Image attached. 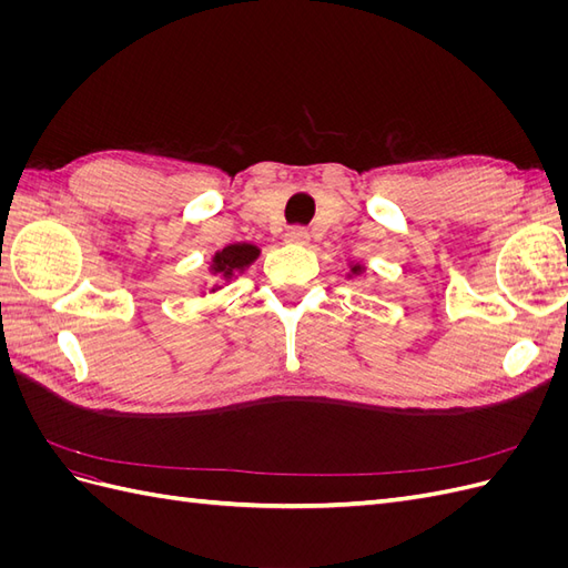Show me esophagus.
Here are the masks:
<instances>
[{
    "label": "esophagus",
    "mask_w": 568,
    "mask_h": 568,
    "mask_svg": "<svg viewBox=\"0 0 568 568\" xmlns=\"http://www.w3.org/2000/svg\"><path fill=\"white\" fill-rule=\"evenodd\" d=\"M307 239H311V234H307V230H303V227H291V230L284 234V242H286V244H296V246L307 244Z\"/></svg>",
    "instance_id": "1"
}]
</instances>
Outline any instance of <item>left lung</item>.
Segmentation results:
<instances>
[{
    "mask_svg": "<svg viewBox=\"0 0 568 568\" xmlns=\"http://www.w3.org/2000/svg\"><path fill=\"white\" fill-rule=\"evenodd\" d=\"M367 267L365 265H359V263H348V272H346V280H353V277H359V274H363Z\"/></svg>",
    "mask_w": 568,
    "mask_h": 568,
    "instance_id": "left-lung-1",
    "label": "left lung"
}]
</instances>
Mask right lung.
I'll return each mask as SVG.
<instances>
[{"mask_svg": "<svg viewBox=\"0 0 568 568\" xmlns=\"http://www.w3.org/2000/svg\"><path fill=\"white\" fill-rule=\"evenodd\" d=\"M261 255V248L246 244V242H236V244H227L225 248H220L213 253L211 263H209V272L217 280L209 294H215L225 284H230L232 280H236L239 274H244ZM201 296H205V291H201Z\"/></svg>", "mask_w": 568, "mask_h": 568, "instance_id": "right-lung-1", "label": "right lung"}]
</instances>
